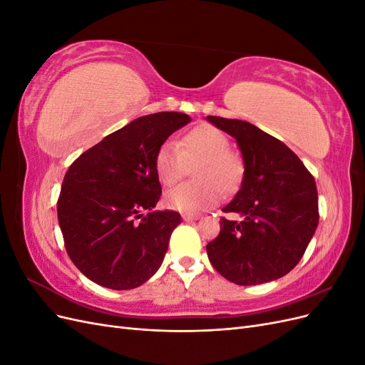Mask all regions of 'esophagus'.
Instances as JSON below:
<instances>
[{"label":"esophagus","instance_id":"esophagus-1","mask_svg":"<svg viewBox=\"0 0 365 365\" xmlns=\"http://www.w3.org/2000/svg\"><path fill=\"white\" fill-rule=\"evenodd\" d=\"M182 219L185 220V222H192V220H197V219H200V216H195V215H182Z\"/></svg>","mask_w":365,"mask_h":365}]
</instances>
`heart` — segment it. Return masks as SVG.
Instances as JSON below:
<instances>
[{
  "instance_id": "heart-1",
  "label": "heart",
  "mask_w": 365,
  "mask_h": 365,
  "mask_svg": "<svg viewBox=\"0 0 365 365\" xmlns=\"http://www.w3.org/2000/svg\"><path fill=\"white\" fill-rule=\"evenodd\" d=\"M228 138L215 126H196L181 138L164 141L153 160L163 185H172L185 173L187 163H195L196 181L173 187L164 195L168 208L185 215H197L215 207L224 192L236 190L244 175V163L228 150Z\"/></svg>"
}]
</instances>
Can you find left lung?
<instances>
[{"label": "left lung", "instance_id": "obj_1", "mask_svg": "<svg viewBox=\"0 0 365 365\" xmlns=\"http://www.w3.org/2000/svg\"><path fill=\"white\" fill-rule=\"evenodd\" d=\"M207 120L236 140L245 168L235 200L222 208L240 219H220L219 236L207 245L208 259L236 284L277 280L300 262L317 230L314 176L283 141L248 121Z\"/></svg>", "mask_w": 365, "mask_h": 365}]
</instances>
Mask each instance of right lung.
Returning <instances> with one entry per match:
<instances>
[{"label":"right lung","instance_id":"1","mask_svg":"<svg viewBox=\"0 0 365 365\" xmlns=\"http://www.w3.org/2000/svg\"><path fill=\"white\" fill-rule=\"evenodd\" d=\"M190 120L182 113L138 117L83 152L65 173L58 201L65 250L94 283L134 289L160 269L181 216L153 210L161 196L153 160Z\"/></svg>","mask_w":365,"mask_h":365}]
</instances>
